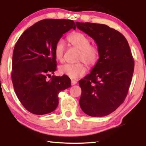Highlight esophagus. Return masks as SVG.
<instances>
[{"instance_id": "esophagus-1", "label": "esophagus", "mask_w": 146, "mask_h": 146, "mask_svg": "<svg viewBox=\"0 0 146 146\" xmlns=\"http://www.w3.org/2000/svg\"><path fill=\"white\" fill-rule=\"evenodd\" d=\"M77 84V82L76 81V80H71V84L72 85V86H74V85H75V84Z\"/></svg>"}]
</instances>
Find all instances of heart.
<instances>
[{
  "instance_id": "obj_1",
  "label": "heart",
  "mask_w": 146,
  "mask_h": 146,
  "mask_svg": "<svg viewBox=\"0 0 146 146\" xmlns=\"http://www.w3.org/2000/svg\"><path fill=\"white\" fill-rule=\"evenodd\" d=\"M68 40L73 46L80 50L78 60L83 61L88 66H93L99 58V51L94 46L90 45L89 38L81 33L72 34L68 37ZM65 52V44L62 40H59L55 45L56 58L62 61ZM86 68L83 63L65 64L59 67V72L72 80L78 79L86 74Z\"/></svg>"
}]
</instances>
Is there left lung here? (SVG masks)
<instances>
[{
    "instance_id": "obj_1",
    "label": "left lung",
    "mask_w": 146,
    "mask_h": 146,
    "mask_svg": "<svg viewBox=\"0 0 146 146\" xmlns=\"http://www.w3.org/2000/svg\"><path fill=\"white\" fill-rule=\"evenodd\" d=\"M76 27L92 38L99 59L90 74L79 81L80 106L92 117H102L115 111L128 92L134 61L127 40L108 26L76 22Z\"/></svg>"
}]
</instances>
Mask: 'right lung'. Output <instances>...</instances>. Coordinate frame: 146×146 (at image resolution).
Returning <instances> with one entry per match:
<instances>
[{"instance_id": "right-lung-1", "label": "right lung", "mask_w": 146, "mask_h": 146, "mask_svg": "<svg viewBox=\"0 0 146 146\" xmlns=\"http://www.w3.org/2000/svg\"><path fill=\"white\" fill-rule=\"evenodd\" d=\"M76 29L74 22L66 19H44L24 32L15 46L12 81L18 98L28 111L47 114L58 105L60 92L71 86L66 76L48 80L56 70L55 45L64 34Z\"/></svg>"}]
</instances>
